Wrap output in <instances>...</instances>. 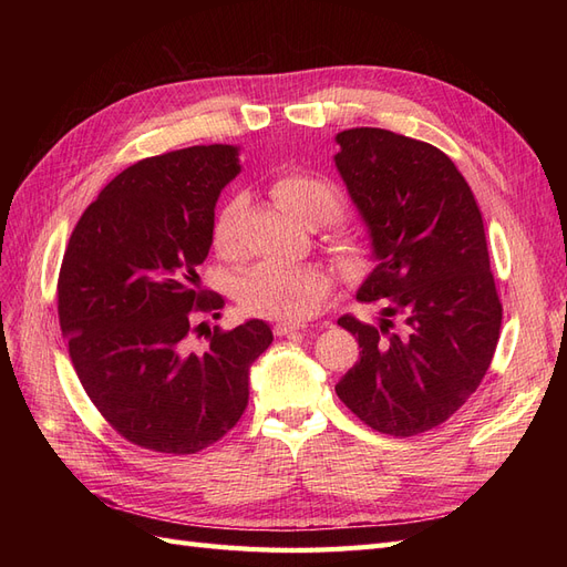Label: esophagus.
<instances>
[{
    "instance_id": "1",
    "label": "esophagus",
    "mask_w": 567,
    "mask_h": 567,
    "mask_svg": "<svg viewBox=\"0 0 567 567\" xmlns=\"http://www.w3.org/2000/svg\"><path fill=\"white\" fill-rule=\"evenodd\" d=\"M298 331H305V326L290 323V321L274 323V336H290V333H298Z\"/></svg>"
}]
</instances>
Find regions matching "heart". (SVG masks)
Listing matches in <instances>:
<instances>
[{"label":"heart","mask_w":567,"mask_h":567,"mask_svg":"<svg viewBox=\"0 0 567 567\" xmlns=\"http://www.w3.org/2000/svg\"><path fill=\"white\" fill-rule=\"evenodd\" d=\"M269 194L281 210L300 219L302 225L315 227L329 218L326 246H329L333 260L346 271L367 267L371 255L369 236L352 217L338 210L340 192L331 179L305 167H284L271 177ZM241 208V196H234L217 210L213 221V246L219 252L234 250ZM331 274L321 267L260 262L244 274L236 296L248 315L302 321L319 310L323 300L331 296Z\"/></svg>","instance_id":"1"}]
</instances>
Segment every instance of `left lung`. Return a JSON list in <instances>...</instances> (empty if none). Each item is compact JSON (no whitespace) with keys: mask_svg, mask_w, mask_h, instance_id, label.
Instances as JSON below:
<instances>
[{"mask_svg":"<svg viewBox=\"0 0 567 567\" xmlns=\"http://www.w3.org/2000/svg\"><path fill=\"white\" fill-rule=\"evenodd\" d=\"M336 165L371 229L379 265L357 293L381 323L342 315L362 352L336 385L373 431L437 427L477 390L502 329L483 215L456 165L433 144L381 127L336 136Z\"/></svg>","mask_w":567,"mask_h":567,"instance_id":"1","label":"left lung"}]
</instances>
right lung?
<instances>
[{"instance_id":"right-lung-1","label":"right lung","mask_w":567,"mask_h":567,"mask_svg":"<svg viewBox=\"0 0 567 567\" xmlns=\"http://www.w3.org/2000/svg\"><path fill=\"white\" fill-rule=\"evenodd\" d=\"M227 144L188 146L123 169L87 205L59 271V321L78 379L117 435L161 454H198L248 406V369L271 342L250 319L205 331L225 307L198 286L215 203L238 175Z\"/></svg>"}]
</instances>
